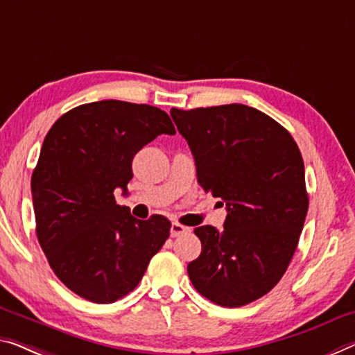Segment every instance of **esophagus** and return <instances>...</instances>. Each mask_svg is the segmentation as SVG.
Wrapping results in <instances>:
<instances>
[{"label": "esophagus", "instance_id": "34e87169", "mask_svg": "<svg viewBox=\"0 0 355 355\" xmlns=\"http://www.w3.org/2000/svg\"><path fill=\"white\" fill-rule=\"evenodd\" d=\"M189 232H190L189 227H184V225H181V223H178V222H173L171 223V236L173 238L181 236V234H185V233H189Z\"/></svg>", "mask_w": 355, "mask_h": 355}]
</instances>
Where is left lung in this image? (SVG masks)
I'll return each mask as SVG.
<instances>
[{"instance_id":"obj_1","label":"left lung","mask_w":355,"mask_h":355,"mask_svg":"<svg viewBox=\"0 0 355 355\" xmlns=\"http://www.w3.org/2000/svg\"><path fill=\"white\" fill-rule=\"evenodd\" d=\"M170 114L198 184L227 206L222 232L195 228L201 254L189 277L212 303L244 306L279 282L297 249L309 205L302 154L282 125L246 105Z\"/></svg>"}]
</instances>
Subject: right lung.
Masks as SVG:
<instances>
[{"instance_id":"obj_1","label":"right lung","mask_w":355,"mask_h":355,"mask_svg":"<svg viewBox=\"0 0 355 355\" xmlns=\"http://www.w3.org/2000/svg\"><path fill=\"white\" fill-rule=\"evenodd\" d=\"M174 133L165 111L119 100L80 105L49 130L31 176L36 234L76 295L98 304L128 295L170 236L166 217L136 219L114 190L127 193L133 157Z\"/></svg>"}]
</instances>
